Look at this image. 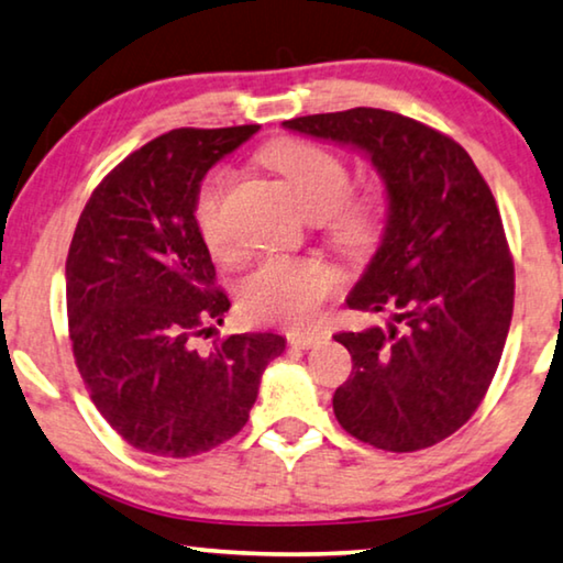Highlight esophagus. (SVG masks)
Wrapping results in <instances>:
<instances>
[{
  "instance_id": "34e87169",
  "label": "esophagus",
  "mask_w": 563,
  "mask_h": 563,
  "mask_svg": "<svg viewBox=\"0 0 563 563\" xmlns=\"http://www.w3.org/2000/svg\"><path fill=\"white\" fill-rule=\"evenodd\" d=\"M321 339H323L321 333H298V331L288 333V343L296 349H313Z\"/></svg>"
}]
</instances>
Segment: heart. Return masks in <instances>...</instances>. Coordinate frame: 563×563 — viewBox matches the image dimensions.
I'll use <instances>...</instances> for the list:
<instances>
[{"instance_id": "b5f03b06", "label": "heart", "mask_w": 563, "mask_h": 563, "mask_svg": "<svg viewBox=\"0 0 563 563\" xmlns=\"http://www.w3.org/2000/svg\"><path fill=\"white\" fill-rule=\"evenodd\" d=\"M263 158L283 174L308 214H329L333 238L343 247L364 253L379 242L384 230L382 191H349L351 172L339 154L310 141L285 139L267 146ZM230 187V169L217 166L201 181L195 205L201 240L222 263H234L242 255L224 212ZM339 271L323 257H267L242 283V310L253 321L303 325L339 288Z\"/></svg>"}]
</instances>
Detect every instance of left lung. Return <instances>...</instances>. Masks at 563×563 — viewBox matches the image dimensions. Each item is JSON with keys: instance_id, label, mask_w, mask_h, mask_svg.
Listing matches in <instances>:
<instances>
[{"instance_id": "8db88e82", "label": "left lung", "mask_w": 563, "mask_h": 563, "mask_svg": "<svg viewBox=\"0 0 563 563\" xmlns=\"http://www.w3.org/2000/svg\"><path fill=\"white\" fill-rule=\"evenodd\" d=\"M283 125L364 151L389 197L382 245L346 303L391 323L333 335L354 362L335 419L379 450L432 448L481 407L514 316L493 191L457 141L401 113L351 108Z\"/></svg>"}]
</instances>
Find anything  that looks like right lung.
I'll list each match as a JSON object with an SVG mask.
<instances>
[{
  "label": "right lung",
  "mask_w": 563,
  "mask_h": 563,
  "mask_svg": "<svg viewBox=\"0 0 563 563\" xmlns=\"http://www.w3.org/2000/svg\"><path fill=\"white\" fill-rule=\"evenodd\" d=\"M260 125L174 129L98 184L65 263L73 356L108 424L141 452L191 457L234 438L278 333L197 341L230 310L195 205L205 174Z\"/></svg>",
  "instance_id": "right-lung-1"
}]
</instances>
